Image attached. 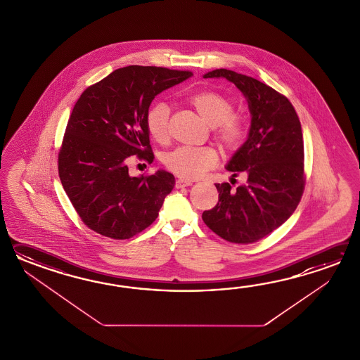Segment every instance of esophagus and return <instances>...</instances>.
Wrapping results in <instances>:
<instances>
[{"mask_svg": "<svg viewBox=\"0 0 360 360\" xmlns=\"http://www.w3.org/2000/svg\"><path fill=\"white\" fill-rule=\"evenodd\" d=\"M191 181H186V180H181V179H179L176 180V183H175V186H176L177 189H181V188H185V186H191Z\"/></svg>", "mask_w": 360, "mask_h": 360, "instance_id": "esophagus-1", "label": "esophagus"}]
</instances>
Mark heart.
Instances as JSON below:
<instances>
[{
  "mask_svg": "<svg viewBox=\"0 0 360 360\" xmlns=\"http://www.w3.org/2000/svg\"><path fill=\"white\" fill-rule=\"evenodd\" d=\"M186 103L203 122L212 127L216 143L224 152H234L245 141L248 122L245 115L234 113V101L219 91L195 92ZM146 130L157 143L169 138V108L166 103H154L146 115ZM217 154L212 148H177L163 157V165L176 176L194 180L214 167Z\"/></svg>",
  "mask_w": 360,
  "mask_h": 360,
  "instance_id": "b5f03b06",
  "label": "heart"
}]
</instances>
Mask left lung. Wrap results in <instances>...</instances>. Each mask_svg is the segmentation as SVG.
Instances as JSON below:
<instances>
[{"mask_svg":"<svg viewBox=\"0 0 360 360\" xmlns=\"http://www.w3.org/2000/svg\"><path fill=\"white\" fill-rule=\"evenodd\" d=\"M203 77L236 84L252 118L248 139L226 166L234 177L243 172L247 181L236 191L229 183L216 184L219 202L202 219L222 239L248 245L279 228L299 206L305 188L301 123L290 100L252 77L222 68Z\"/></svg>","mask_w":360,"mask_h":360,"instance_id":"obj_1","label":"left lung"}]
</instances>
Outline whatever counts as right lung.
Returning a JSON list of instances; mask_svg holds the SVG:
<instances>
[{
	"instance_id": "1",
	"label": "right lung",
	"mask_w": 360,
	"mask_h": 360,
	"mask_svg": "<svg viewBox=\"0 0 360 360\" xmlns=\"http://www.w3.org/2000/svg\"><path fill=\"white\" fill-rule=\"evenodd\" d=\"M193 76L189 70L129 65L87 87L69 117L58 155L61 185L87 228L129 239L157 219L175 177L158 169L132 177L131 155L153 161L146 115L160 92Z\"/></svg>"
}]
</instances>
